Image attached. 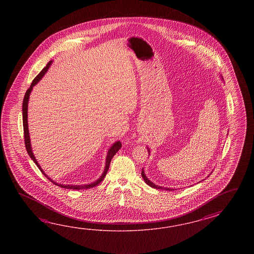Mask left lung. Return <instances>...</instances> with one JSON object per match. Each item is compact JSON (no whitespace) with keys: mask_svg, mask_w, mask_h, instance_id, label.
Returning <instances> with one entry per match:
<instances>
[{"mask_svg":"<svg viewBox=\"0 0 254 254\" xmlns=\"http://www.w3.org/2000/svg\"><path fill=\"white\" fill-rule=\"evenodd\" d=\"M141 176H142V178L143 180L145 181L146 184H148L149 186H151L152 188H155V189H165L166 190H173V189H171V188H162L161 186H158V185H155L154 184H152L151 181H149V179H147V177L145 176V174H144V172H143V169H142V171H141Z\"/></svg>","mask_w":254,"mask_h":254,"instance_id":"1","label":"left lung"}]
</instances>
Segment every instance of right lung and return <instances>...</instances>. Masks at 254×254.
<instances>
[{"label": "right lung", "instance_id": "add662e5", "mask_svg": "<svg viewBox=\"0 0 254 254\" xmlns=\"http://www.w3.org/2000/svg\"><path fill=\"white\" fill-rule=\"evenodd\" d=\"M51 64H52V62H49L47 65L43 68V70H41V72L39 73L38 75L36 76V77L33 79V82H32V84H31V86H30V88H29L27 91H26V92H25V95H24V98H23V102H22V125H23V135H24V143H25V148H26V151H27L29 156L31 157V158L33 159V162H34V163L37 165V167L41 170L42 173L44 174V176H45L46 178L48 179L49 181H51L53 184H55V185H57V186H60V187H62V188H65V189H90V188H92V187L96 186V185H98L99 184H101V183L103 182V179H104V177L106 176V173L108 172L109 167H110V163H111V161H112L113 157L116 154V152L119 151L120 149H121V147H122V143H121V141H117V142H115L114 145L112 146V148L109 150L108 154H107V158H106V165H105V169H104V172H103V174H102V176H101V177L99 178V180H97L96 182H94V183H92V184H86V185H64V184H56V183L54 182L52 179L49 178L48 176H47V175L44 173V172H43V169H41L38 162H37L36 159H35V157L33 155V151H32L31 143H30V136H29V131H28V101H29V96H30V93L32 92L33 87L34 86V85H35V84H36V83H37L41 79H42V77L44 75V73H45V72L47 71V70H48L49 66L51 65Z\"/></svg>", "mask_w": 254, "mask_h": 254}]
</instances>
